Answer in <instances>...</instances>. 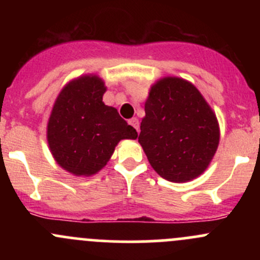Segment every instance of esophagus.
Returning <instances> with one entry per match:
<instances>
[{
    "mask_svg": "<svg viewBox=\"0 0 260 260\" xmlns=\"http://www.w3.org/2000/svg\"><path fill=\"white\" fill-rule=\"evenodd\" d=\"M128 123H129L133 128H136L137 131H138V128H140V122H138L137 118H131V119L128 120Z\"/></svg>",
    "mask_w": 260,
    "mask_h": 260,
    "instance_id": "obj_1",
    "label": "esophagus"
}]
</instances>
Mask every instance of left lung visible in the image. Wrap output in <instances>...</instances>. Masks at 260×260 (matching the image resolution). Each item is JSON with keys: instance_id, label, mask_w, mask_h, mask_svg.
<instances>
[{"instance_id": "8db88e82", "label": "left lung", "mask_w": 260, "mask_h": 260, "mask_svg": "<svg viewBox=\"0 0 260 260\" xmlns=\"http://www.w3.org/2000/svg\"><path fill=\"white\" fill-rule=\"evenodd\" d=\"M138 142L164 179L200 176L216 152L219 124L200 91L181 78H164L149 91Z\"/></svg>"}]
</instances>
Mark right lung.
Segmentation results:
<instances>
[{
	"label": "right lung",
	"mask_w": 260,
	"mask_h": 260,
	"mask_svg": "<svg viewBox=\"0 0 260 260\" xmlns=\"http://www.w3.org/2000/svg\"><path fill=\"white\" fill-rule=\"evenodd\" d=\"M104 93L101 78L84 75L60 91L50 115V151L62 169L77 176L96 174L120 140L138 136L117 109L103 103Z\"/></svg>",
	"instance_id": "1"
}]
</instances>
